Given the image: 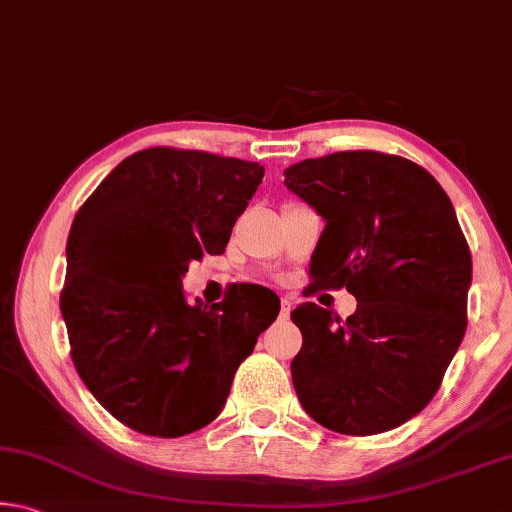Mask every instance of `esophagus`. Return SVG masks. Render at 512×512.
<instances>
[{
    "mask_svg": "<svg viewBox=\"0 0 512 512\" xmlns=\"http://www.w3.org/2000/svg\"><path fill=\"white\" fill-rule=\"evenodd\" d=\"M291 309H293V298L291 296H284L282 298V307H280V320L282 323H287L291 318Z\"/></svg>",
    "mask_w": 512,
    "mask_h": 512,
    "instance_id": "esophagus-1",
    "label": "esophagus"
}]
</instances>
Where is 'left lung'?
<instances>
[{
    "label": "left lung",
    "instance_id": "8db88e82",
    "mask_svg": "<svg viewBox=\"0 0 512 512\" xmlns=\"http://www.w3.org/2000/svg\"><path fill=\"white\" fill-rule=\"evenodd\" d=\"M284 185L325 221L314 284L357 298L345 320L316 302L291 311L302 409L348 436L400 427L436 395L465 336L472 255L454 205L429 171L377 151L302 160Z\"/></svg>",
    "mask_w": 512,
    "mask_h": 512
}]
</instances>
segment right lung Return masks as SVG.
I'll return each instance as SVG.
<instances>
[{"mask_svg": "<svg viewBox=\"0 0 512 512\" xmlns=\"http://www.w3.org/2000/svg\"><path fill=\"white\" fill-rule=\"evenodd\" d=\"M264 167L158 146L128 155L76 212L60 314L88 391L119 422L178 438L221 413L239 363L280 314L259 284L187 302L183 275L221 255Z\"/></svg>", "mask_w": 512, "mask_h": 512, "instance_id": "1", "label": "right lung"}]
</instances>
